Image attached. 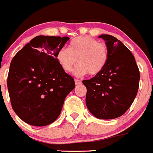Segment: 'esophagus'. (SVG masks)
<instances>
[{"mask_svg":"<svg viewBox=\"0 0 153 153\" xmlns=\"http://www.w3.org/2000/svg\"><path fill=\"white\" fill-rule=\"evenodd\" d=\"M81 83H82V82H81V80H79V79H75L76 85H79V84H80Z\"/></svg>","mask_w":153,"mask_h":153,"instance_id":"34e87169","label":"esophagus"}]
</instances>
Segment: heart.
<instances>
[{
  "mask_svg": "<svg viewBox=\"0 0 153 153\" xmlns=\"http://www.w3.org/2000/svg\"><path fill=\"white\" fill-rule=\"evenodd\" d=\"M109 51L106 44L99 43L90 36H78L70 42L67 48H60L56 53V60L62 70L71 72L76 63V76H97L106 67Z\"/></svg>",
  "mask_w": 153,
  "mask_h": 153,
  "instance_id": "heart-1",
  "label": "heart"
}]
</instances>
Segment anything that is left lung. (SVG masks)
I'll return each mask as SVG.
<instances>
[{"instance_id":"left-lung-1","label":"left lung","mask_w":153,"mask_h":153,"mask_svg":"<svg viewBox=\"0 0 153 153\" xmlns=\"http://www.w3.org/2000/svg\"><path fill=\"white\" fill-rule=\"evenodd\" d=\"M106 40L109 58L102 72L83 80L86 103L97 118L111 120L121 117L134 101L140 85V70L132 53L122 42L108 34Z\"/></svg>"}]
</instances>
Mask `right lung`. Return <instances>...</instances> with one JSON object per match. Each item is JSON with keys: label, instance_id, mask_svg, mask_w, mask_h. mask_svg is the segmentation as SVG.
I'll use <instances>...</instances> for the list:
<instances>
[{"label": "right lung", "instance_id": "add662e5", "mask_svg": "<svg viewBox=\"0 0 153 153\" xmlns=\"http://www.w3.org/2000/svg\"><path fill=\"white\" fill-rule=\"evenodd\" d=\"M64 36H37L13 56L7 89L13 111L36 126L52 123L61 113L65 98L75 87L62 70L56 53L69 40Z\"/></svg>", "mask_w": 153, "mask_h": 153}]
</instances>
